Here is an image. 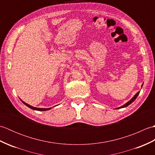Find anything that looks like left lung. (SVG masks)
Segmentation results:
<instances>
[{
    "instance_id": "left-lung-1",
    "label": "left lung",
    "mask_w": 155,
    "mask_h": 155,
    "mask_svg": "<svg viewBox=\"0 0 155 155\" xmlns=\"http://www.w3.org/2000/svg\"><path fill=\"white\" fill-rule=\"evenodd\" d=\"M142 87H143V85H142ZM139 93H140V91L139 92H138V93L135 94V95H134V96L133 97V98H132V99H131V100H130L129 101H128V103H127L126 104H124V105H123V106H122V107H119V108H124V107H127V106H128V105H129V104H130L131 103H133V102L134 101V100H135L136 99V98H137V97H138V95H139Z\"/></svg>"
}]
</instances>
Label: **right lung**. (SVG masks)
<instances>
[{
	"label": "right lung",
	"mask_w": 155,
	"mask_h": 155,
	"mask_svg": "<svg viewBox=\"0 0 155 155\" xmlns=\"http://www.w3.org/2000/svg\"><path fill=\"white\" fill-rule=\"evenodd\" d=\"M21 101L23 103H24V104L26 105V106H27L28 107L31 108V109H33V110H40V111H45V110H49V109H51L50 108H36V107H32V106H31V105L28 104L27 103H25V102H24V101H22V100H21Z\"/></svg>",
	"instance_id": "1"
}]
</instances>
